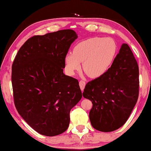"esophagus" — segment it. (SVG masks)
<instances>
[{"mask_svg": "<svg viewBox=\"0 0 151 151\" xmlns=\"http://www.w3.org/2000/svg\"><path fill=\"white\" fill-rule=\"evenodd\" d=\"M85 85H86V83L84 81H81L80 82H79V86H80V88H81L82 91H84V89H85Z\"/></svg>", "mask_w": 151, "mask_h": 151, "instance_id": "esophagus-1", "label": "esophagus"}]
</instances>
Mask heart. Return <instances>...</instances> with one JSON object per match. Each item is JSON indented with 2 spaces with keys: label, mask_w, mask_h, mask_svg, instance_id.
Here are the masks:
<instances>
[{
  "label": "heart",
  "mask_w": 151,
  "mask_h": 151,
  "mask_svg": "<svg viewBox=\"0 0 151 151\" xmlns=\"http://www.w3.org/2000/svg\"><path fill=\"white\" fill-rule=\"evenodd\" d=\"M116 52V45L111 38H89L77 43L73 53L65 55L66 71L70 75H75L81 68V63L90 77H100L111 66Z\"/></svg>",
  "instance_id": "heart-1"
}]
</instances>
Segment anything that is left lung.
<instances>
[{
    "label": "left lung",
    "instance_id": "obj_1",
    "mask_svg": "<svg viewBox=\"0 0 151 151\" xmlns=\"http://www.w3.org/2000/svg\"><path fill=\"white\" fill-rule=\"evenodd\" d=\"M139 75L137 60L123 43L108 70L84 89V98L93 103L89 119L94 129L112 132L126 122L139 97Z\"/></svg>",
    "mask_w": 151,
    "mask_h": 151
}]
</instances>
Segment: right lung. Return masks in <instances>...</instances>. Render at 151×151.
Masks as SVG:
<instances>
[{"label": "right lung", "mask_w": 151, "mask_h": 151, "mask_svg": "<svg viewBox=\"0 0 151 151\" xmlns=\"http://www.w3.org/2000/svg\"><path fill=\"white\" fill-rule=\"evenodd\" d=\"M75 31L60 30L28 39L12 66V85L18 112L45 136L68 129L70 111L82 98L76 79L65 75V57L77 39Z\"/></svg>", "instance_id": "add662e5"}]
</instances>
